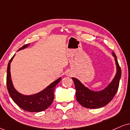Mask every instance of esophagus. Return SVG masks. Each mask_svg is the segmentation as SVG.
<instances>
[{
	"instance_id": "1",
	"label": "esophagus",
	"mask_w": 130,
	"mask_h": 130,
	"mask_svg": "<svg viewBox=\"0 0 130 130\" xmlns=\"http://www.w3.org/2000/svg\"><path fill=\"white\" fill-rule=\"evenodd\" d=\"M67 75L68 76H72V73H71L70 72H68L67 73Z\"/></svg>"
}]
</instances>
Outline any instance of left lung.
<instances>
[{
	"instance_id": "8db88e82",
	"label": "left lung",
	"mask_w": 130,
	"mask_h": 130,
	"mask_svg": "<svg viewBox=\"0 0 130 130\" xmlns=\"http://www.w3.org/2000/svg\"><path fill=\"white\" fill-rule=\"evenodd\" d=\"M112 54L117 65V73L111 83L104 90L100 92H93L85 87L76 78L72 77L75 86L76 98L79 103L83 107L89 109L102 108L108 104L116 95L119 89L122 71L116 55L114 52Z\"/></svg>"
}]
</instances>
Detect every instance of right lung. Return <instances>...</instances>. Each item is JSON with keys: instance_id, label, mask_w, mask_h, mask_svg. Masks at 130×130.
<instances>
[{"instance_id": "1", "label": "right lung", "mask_w": 130, "mask_h": 130, "mask_svg": "<svg viewBox=\"0 0 130 130\" xmlns=\"http://www.w3.org/2000/svg\"><path fill=\"white\" fill-rule=\"evenodd\" d=\"M30 44V43H29ZM27 44L20 47L19 50L26 48L29 45ZM18 50V51H19ZM14 55L9 61L7 67V86L9 95L15 103L24 111L28 112H41L46 109L52 104L54 98V92L56 86L61 80V77L51 83L43 91L32 95H24L18 92L13 87L10 75V63Z\"/></svg>"}]
</instances>
